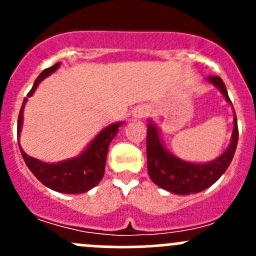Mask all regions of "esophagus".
<instances>
[{
	"mask_svg": "<svg viewBox=\"0 0 256 256\" xmlns=\"http://www.w3.org/2000/svg\"><path fill=\"white\" fill-rule=\"evenodd\" d=\"M147 114V108L146 106H138L136 108L135 112H134V118H142L146 116Z\"/></svg>",
	"mask_w": 256,
	"mask_h": 256,
	"instance_id": "34e87169",
	"label": "esophagus"
}]
</instances>
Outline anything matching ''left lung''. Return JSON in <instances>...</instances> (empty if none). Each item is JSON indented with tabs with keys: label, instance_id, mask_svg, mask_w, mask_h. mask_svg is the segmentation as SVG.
I'll list each match as a JSON object with an SVG mask.
<instances>
[{
	"label": "left lung",
	"instance_id": "8db88e82",
	"mask_svg": "<svg viewBox=\"0 0 256 256\" xmlns=\"http://www.w3.org/2000/svg\"><path fill=\"white\" fill-rule=\"evenodd\" d=\"M209 82L218 88L226 102L232 105L223 80L219 76H208ZM233 106V105H232ZM238 122L234 112V128L228 148L213 161L193 164L172 154L162 144L158 128L150 120L147 125V171L154 184L176 194H192L210 187L226 172L233 160L238 144Z\"/></svg>",
	"mask_w": 256,
	"mask_h": 256
}]
</instances>
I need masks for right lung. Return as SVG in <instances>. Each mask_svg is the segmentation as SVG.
Instances as JSON below:
<instances>
[{"label":"right lung","instance_id":"add662e5","mask_svg":"<svg viewBox=\"0 0 256 256\" xmlns=\"http://www.w3.org/2000/svg\"><path fill=\"white\" fill-rule=\"evenodd\" d=\"M59 66L60 64L56 63L50 68L44 69L36 79L34 84H33L32 89L28 92L27 96H32L40 82L50 76L52 73H54L59 68ZM27 100V98H24L20 115H18V138H20V130H22L23 109H24ZM124 122H115L102 128L95 136L94 140L88 144L86 148L74 158L64 160V161L56 162V164H46V162L40 161L34 157L28 156L20 144V154H22L23 160H24L26 164L30 170V172L48 188L56 190V192L68 193V194L85 193L92 190V187H95L104 177L109 144L116 136L118 128Z\"/></svg>","mask_w":256,"mask_h":256}]
</instances>
